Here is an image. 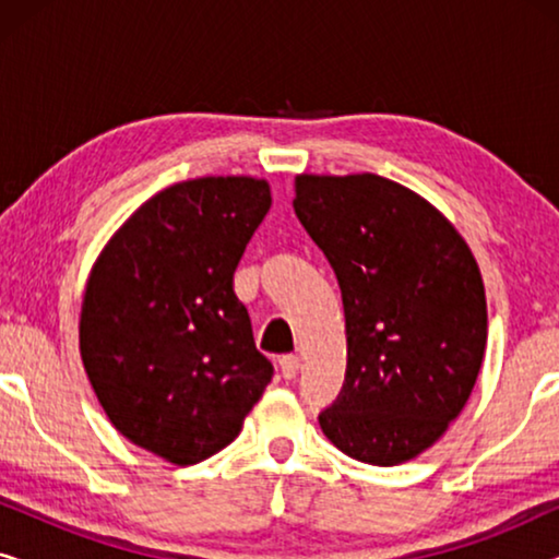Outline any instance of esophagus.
<instances>
[{"label":"esophagus","instance_id":"obj_1","mask_svg":"<svg viewBox=\"0 0 559 559\" xmlns=\"http://www.w3.org/2000/svg\"><path fill=\"white\" fill-rule=\"evenodd\" d=\"M280 371L287 381L295 379L297 371H300V358H297V356H282L280 358Z\"/></svg>","mask_w":559,"mask_h":559}]
</instances>
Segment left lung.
<instances>
[{
    "label": "left lung",
    "instance_id": "1",
    "mask_svg": "<svg viewBox=\"0 0 559 559\" xmlns=\"http://www.w3.org/2000/svg\"><path fill=\"white\" fill-rule=\"evenodd\" d=\"M295 193L346 312V381L318 423L356 461H409L461 415L484 361L476 259L440 211L379 175H297Z\"/></svg>",
    "mask_w": 559,
    "mask_h": 559
}]
</instances>
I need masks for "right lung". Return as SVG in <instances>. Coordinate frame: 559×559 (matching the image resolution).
<instances>
[{"instance_id": "1", "label": "right lung", "mask_w": 559, "mask_h": 559, "mask_svg": "<svg viewBox=\"0 0 559 559\" xmlns=\"http://www.w3.org/2000/svg\"><path fill=\"white\" fill-rule=\"evenodd\" d=\"M272 205L254 178H198L132 213L94 264L81 358L111 425L178 465L216 455L272 381L234 293Z\"/></svg>"}]
</instances>
